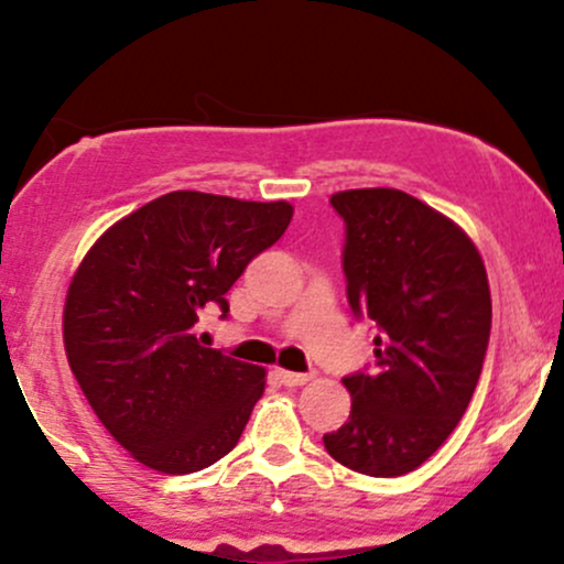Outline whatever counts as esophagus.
I'll use <instances>...</instances> for the list:
<instances>
[{"label":"esophagus","instance_id":"esophagus-1","mask_svg":"<svg viewBox=\"0 0 564 564\" xmlns=\"http://www.w3.org/2000/svg\"><path fill=\"white\" fill-rule=\"evenodd\" d=\"M278 379H281V384H286V387H302V384H307V381H313V379H315V373L278 371Z\"/></svg>","mask_w":564,"mask_h":564}]
</instances>
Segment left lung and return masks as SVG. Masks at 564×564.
I'll list each match as a JSON object with an SVG mask.
<instances>
[{
  "label": "left lung",
  "instance_id": "left-lung-1",
  "mask_svg": "<svg viewBox=\"0 0 564 564\" xmlns=\"http://www.w3.org/2000/svg\"><path fill=\"white\" fill-rule=\"evenodd\" d=\"M332 206L345 219L347 302L379 336L371 371L341 379L352 411L323 445L360 475L400 477L448 440L475 394L490 339L488 275L467 232L403 191H341Z\"/></svg>",
  "mask_w": 564,
  "mask_h": 564
}]
</instances>
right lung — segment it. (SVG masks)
Wrapping results in <instances>:
<instances>
[{
    "label": "right lung",
    "mask_w": 564,
    "mask_h": 564,
    "mask_svg": "<svg viewBox=\"0 0 564 564\" xmlns=\"http://www.w3.org/2000/svg\"><path fill=\"white\" fill-rule=\"evenodd\" d=\"M286 200L174 191L119 219L70 281L63 339L102 426L145 467L206 469L236 448L264 392V368L200 345L246 264L291 223Z\"/></svg>",
    "instance_id": "add662e5"
}]
</instances>
